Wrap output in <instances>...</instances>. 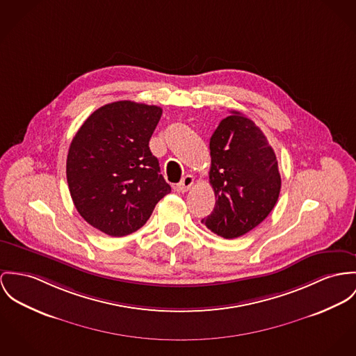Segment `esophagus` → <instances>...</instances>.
Instances as JSON below:
<instances>
[{"mask_svg":"<svg viewBox=\"0 0 356 356\" xmlns=\"http://www.w3.org/2000/svg\"><path fill=\"white\" fill-rule=\"evenodd\" d=\"M193 184V176L187 175L186 177H183V180L176 186V191L177 192H187L192 187Z\"/></svg>","mask_w":356,"mask_h":356,"instance_id":"esophagus-1","label":"esophagus"}]
</instances>
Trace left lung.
Instances as JSON below:
<instances>
[{
  "mask_svg": "<svg viewBox=\"0 0 356 356\" xmlns=\"http://www.w3.org/2000/svg\"><path fill=\"white\" fill-rule=\"evenodd\" d=\"M210 138V184L216 207L202 219L213 233L237 238L260 225L277 202L280 175L274 149L245 115L230 111Z\"/></svg>",
  "mask_w": 356,
  "mask_h": 356,
  "instance_id": "8db88e82",
  "label": "left lung"
}]
</instances>
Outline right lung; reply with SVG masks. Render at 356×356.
Segmentation results:
<instances>
[{"mask_svg":"<svg viewBox=\"0 0 356 356\" xmlns=\"http://www.w3.org/2000/svg\"><path fill=\"white\" fill-rule=\"evenodd\" d=\"M161 115L157 106L130 100L106 104L70 143L66 177L73 203L82 218L108 236L137 232L170 192L149 149Z\"/></svg>","mask_w":356,"mask_h":356,"instance_id":"1","label":"right lung"}]
</instances>
